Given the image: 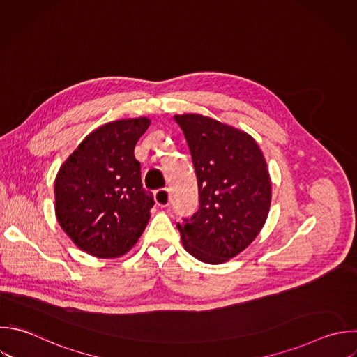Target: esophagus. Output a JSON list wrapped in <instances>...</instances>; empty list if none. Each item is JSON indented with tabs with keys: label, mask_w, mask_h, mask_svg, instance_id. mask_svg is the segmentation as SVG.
I'll use <instances>...</instances> for the list:
<instances>
[{
	"label": "esophagus",
	"mask_w": 357,
	"mask_h": 357,
	"mask_svg": "<svg viewBox=\"0 0 357 357\" xmlns=\"http://www.w3.org/2000/svg\"><path fill=\"white\" fill-rule=\"evenodd\" d=\"M155 201L160 208H166L170 204V194L169 190L166 188H160L158 191H155Z\"/></svg>",
	"instance_id": "obj_1"
}]
</instances>
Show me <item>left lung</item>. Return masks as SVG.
Segmentation results:
<instances>
[{
  "mask_svg": "<svg viewBox=\"0 0 357 357\" xmlns=\"http://www.w3.org/2000/svg\"><path fill=\"white\" fill-rule=\"evenodd\" d=\"M198 181L199 209L177 223L183 247L205 264H223L244 251L264 227L271 177L262 151L243 130L212 117L176 114Z\"/></svg>",
  "mask_w": 357,
  "mask_h": 357,
  "instance_id": "1",
  "label": "left lung"
}]
</instances>
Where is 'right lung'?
Listing matches in <instances>:
<instances>
[{
	"instance_id": "right-lung-1",
	"label": "right lung",
	"mask_w": 357,
	"mask_h": 357,
	"mask_svg": "<svg viewBox=\"0 0 357 357\" xmlns=\"http://www.w3.org/2000/svg\"><path fill=\"white\" fill-rule=\"evenodd\" d=\"M149 117L110 121L92 131L61 165L54 181L56 218L82 251L119 258L139 240L155 205L134 156Z\"/></svg>"
}]
</instances>
